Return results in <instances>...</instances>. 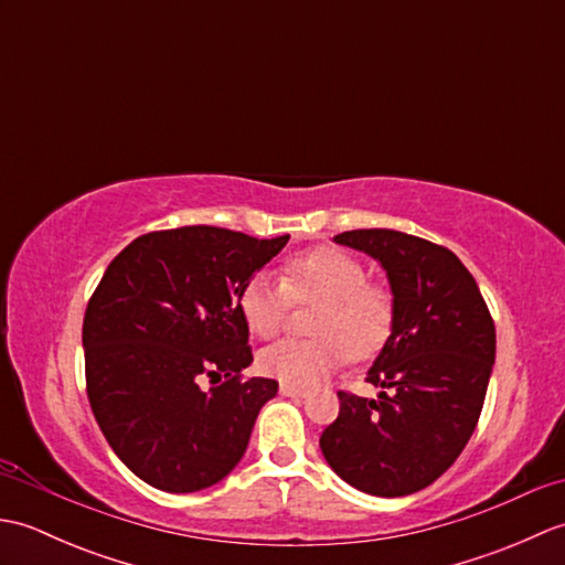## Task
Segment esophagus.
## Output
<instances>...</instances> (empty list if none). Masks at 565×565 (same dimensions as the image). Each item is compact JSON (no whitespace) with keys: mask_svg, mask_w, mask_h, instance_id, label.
<instances>
[{"mask_svg":"<svg viewBox=\"0 0 565 565\" xmlns=\"http://www.w3.org/2000/svg\"><path fill=\"white\" fill-rule=\"evenodd\" d=\"M279 393L286 395V398H306V388L294 386V383H281Z\"/></svg>","mask_w":565,"mask_h":565,"instance_id":"obj_1","label":"esophagus"}]
</instances>
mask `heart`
<instances>
[{
    "mask_svg": "<svg viewBox=\"0 0 565 565\" xmlns=\"http://www.w3.org/2000/svg\"><path fill=\"white\" fill-rule=\"evenodd\" d=\"M237 301L247 330L262 340L279 332L291 301L316 303V338H286L259 354L264 374L296 386H313L342 366L347 354L364 359L379 352L395 318L391 291L366 281L364 264L332 247L286 259L281 281L269 274L249 276Z\"/></svg>",
    "mask_w": 565,
    "mask_h": 565,
    "instance_id": "1",
    "label": "heart"
}]
</instances>
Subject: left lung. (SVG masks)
Wrapping results in <instances>:
<instances>
[{"instance_id":"left-lung-1","label":"left lung","mask_w":565,"mask_h":565,"mask_svg":"<svg viewBox=\"0 0 565 565\" xmlns=\"http://www.w3.org/2000/svg\"><path fill=\"white\" fill-rule=\"evenodd\" d=\"M334 243L381 264L395 318L366 376L379 395L340 391L320 449L362 493L403 498L435 483L471 439L495 364V326L451 249L386 227L347 231Z\"/></svg>"}]
</instances>
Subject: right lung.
I'll list each match as a JSON object with an SVG mask.
<instances>
[{
    "instance_id": "add662e5",
    "label": "right lung",
    "mask_w": 565,
    "mask_h": 565,
    "mask_svg": "<svg viewBox=\"0 0 565 565\" xmlns=\"http://www.w3.org/2000/svg\"><path fill=\"white\" fill-rule=\"evenodd\" d=\"M289 235L213 225L136 237L106 267L82 326L92 413L130 471L164 493H196L243 459L274 379L252 364L239 291ZM226 376L209 394L198 379Z\"/></svg>"
}]
</instances>
